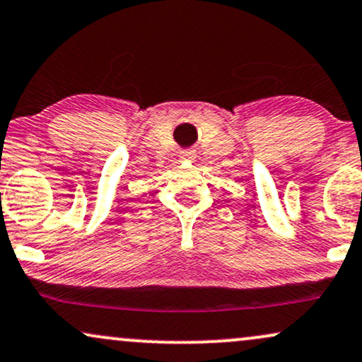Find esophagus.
Here are the masks:
<instances>
[{"instance_id": "34e87169", "label": "esophagus", "mask_w": 362, "mask_h": 362, "mask_svg": "<svg viewBox=\"0 0 362 362\" xmlns=\"http://www.w3.org/2000/svg\"><path fill=\"white\" fill-rule=\"evenodd\" d=\"M180 158L182 160H194L195 153L192 150H185V151H182V153H180Z\"/></svg>"}]
</instances>
